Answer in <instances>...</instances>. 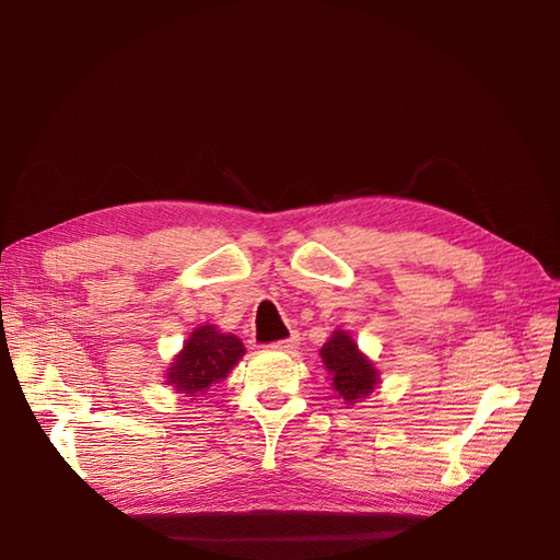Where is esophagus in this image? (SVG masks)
<instances>
[{
	"mask_svg": "<svg viewBox=\"0 0 560 560\" xmlns=\"http://www.w3.org/2000/svg\"><path fill=\"white\" fill-rule=\"evenodd\" d=\"M299 341H301L299 334H296V331H292L290 336L282 338V341H276V343L270 346V348H273V350H282V352H292V350L299 346Z\"/></svg>",
	"mask_w": 560,
	"mask_h": 560,
	"instance_id": "34e87169",
	"label": "esophagus"
}]
</instances>
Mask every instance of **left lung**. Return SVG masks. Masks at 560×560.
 Returning a JSON list of instances; mask_svg holds the SVG:
<instances>
[{
    "instance_id": "8db88e82",
    "label": "left lung",
    "mask_w": 560,
    "mask_h": 560,
    "mask_svg": "<svg viewBox=\"0 0 560 560\" xmlns=\"http://www.w3.org/2000/svg\"><path fill=\"white\" fill-rule=\"evenodd\" d=\"M319 358L331 376V389L338 397L346 399V404L369 397L381 381L374 362L364 352H360L358 343L343 329H336L331 334L329 341L322 346Z\"/></svg>"
}]
</instances>
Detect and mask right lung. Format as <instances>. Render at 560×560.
<instances>
[{
	"mask_svg": "<svg viewBox=\"0 0 560 560\" xmlns=\"http://www.w3.org/2000/svg\"><path fill=\"white\" fill-rule=\"evenodd\" d=\"M245 354V346L238 336L217 331L212 325L194 329L175 362L167 369V385H173L184 397L206 395L212 383L229 376Z\"/></svg>",
	"mask_w": 560,
	"mask_h": 560,
	"instance_id": "right-lung-1",
	"label": "right lung"
}]
</instances>
